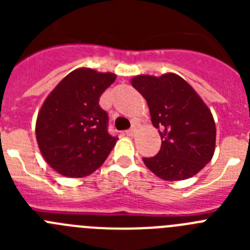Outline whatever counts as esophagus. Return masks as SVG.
<instances>
[{
  "instance_id": "1",
  "label": "esophagus",
  "mask_w": 250,
  "mask_h": 250,
  "mask_svg": "<svg viewBox=\"0 0 250 250\" xmlns=\"http://www.w3.org/2000/svg\"><path fill=\"white\" fill-rule=\"evenodd\" d=\"M135 127H131V129H129V130H125V134H126L127 136H132L134 135V134H135Z\"/></svg>"
}]
</instances>
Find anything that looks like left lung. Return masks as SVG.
I'll use <instances>...</instances> for the list:
<instances>
[{"instance_id":"obj_1","label":"left lung","mask_w":250,"mask_h":250,"mask_svg":"<svg viewBox=\"0 0 250 250\" xmlns=\"http://www.w3.org/2000/svg\"><path fill=\"white\" fill-rule=\"evenodd\" d=\"M131 85L146 100L161 147L143 158L159 178L175 182L191 178L211 160L215 150V123L208 106L184 79L175 74L160 77L140 75Z\"/></svg>"}]
</instances>
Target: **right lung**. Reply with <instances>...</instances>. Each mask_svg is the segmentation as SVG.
I'll return each mask as SVG.
<instances>
[{
	"label": "right lung",
	"instance_id": "obj_1",
	"mask_svg": "<svg viewBox=\"0 0 250 250\" xmlns=\"http://www.w3.org/2000/svg\"><path fill=\"white\" fill-rule=\"evenodd\" d=\"M115 79L111 72L77 68L43 103L36 121L37 144L47 164L61 175H90L115 146L118 136L109 134V116L99 105Z\"/></svg>",
	"mask_w": 250,
	"mask_h": 250
}]
</instances>
